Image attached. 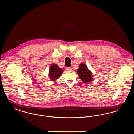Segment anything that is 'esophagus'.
<instances>
[{"label": "esophagus", "mask_w": 134, "mask_h": 134, "mask_svg": "<svg viewBox=\"0 0 134 134\" xmlns=\"http://www.w3.org/2000/svg\"><path fill=\"white\" fill-rule=\"evenodd\" d=\"M67 70L68 71H71L72 69H71V67H68V68H67Z\"/></svg>", "instance_id": "esophagus-1"}]
</instances>
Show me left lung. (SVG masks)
I'll return each mask as SVG.
<instances>
[{
  "instance_id": "1",
  "label": "left lung",
  "mask_w": 134,
  "mask_h": 134,
  "mask_svg": "<svg viewBox=\"0 0 134 134\" xmlns=\"http://www.w3.org/2000/svg\"><path fill=\"white\" fill-rule=\"evenodd\" d=\"M77 73L84 83H88L92 80L91 72L88 69L87 66L83 63L79 65V67L77 70Z\"/></svg>"
}]
</instances>
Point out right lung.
Instances as JSON below:
<instances>
[{
  "instance_id": "add662e5",
  "label": "right lung",
  "mask_w": 134,
  "mask_h": 134,
  "mask_svg": "<svg viewBox=\"0 0 134 134\" xmlns=\"http://www.w3.org/2000/svg\"><path fill=\"white\" fill-rule=\"evenodd\" d=\"M63 72V70L59 67L57 64H52L49 68V77L51 80L55 81L60 77Z\"/></svg>"
}]
</instances>
